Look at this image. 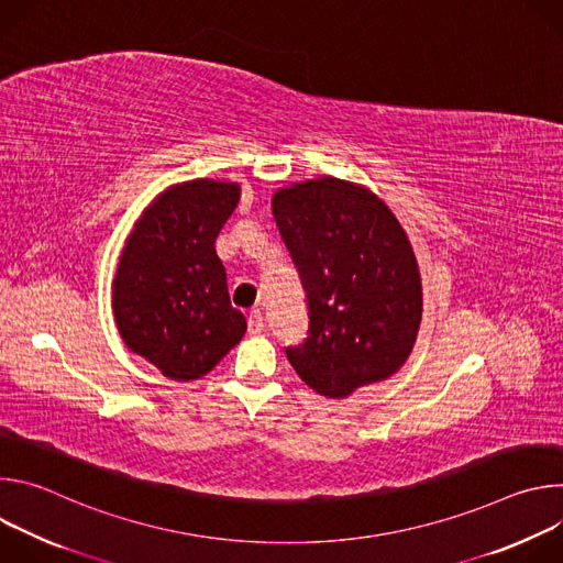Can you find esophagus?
<instances>
[{"label":"esophagus","mask_w":563,"mask_h":563,"mask_svg":"<svg viewBox=\"0 0 563 563\" xmlns=\"http://www.w3.org/2000/svg\"><path fill=\"white\" fill-rule=\"evenodd\" d=\"M247 330H250V334H263L265 332V316L258 309H254L247 316Z\"/></svg>","instance_id":"34e87169"}]
</instances>
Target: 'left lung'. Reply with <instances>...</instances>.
Wrapping results in <instances>:
<instances>
[{
	"label": "left lung",
	"mask_w": 563,
	"mask_h": 563,
	"mask_svg": "<svg viewBox=\"0 0 563 563\" xmlns=\"http://www.w3.org/2000/svg\"><path fill=\"white\" fill-rule=\"evenodd\" d=\"M272 211L307 298V339L285 350L291 367L330 398L389 378L423 311L404 227L369 189L330 176L278 189Z\"/></svg>",
	"instance_id": "8db88e82"
}]
</instances>
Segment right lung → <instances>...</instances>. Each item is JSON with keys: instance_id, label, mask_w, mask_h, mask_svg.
I'll return each instance as SVG.
<instances>
[{"instance_id": "1", "label": "right lung", "mask_w": 563, "mask_h": 563, "mask_svg": "<svg viewBox=\"0 0 563 563\" xmlns=\"http://www.w3.org/2000/svg\"><path fill=\"white\" fill-rule=\"evenodd\" d=\"M240 200L235 183L189 180L159 194L126 238L113 278L124 345L167 378L196 380L243 339L216 238Z\"/></svg>"}]
</instances>
